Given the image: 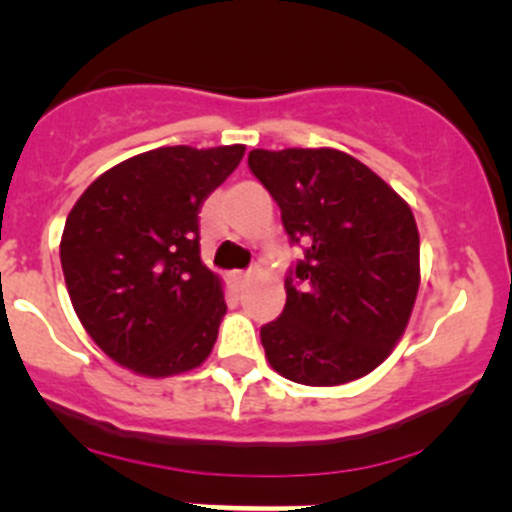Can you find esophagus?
Segmentation results:
<instances>
[{
	"label": "esophagus",
	"mask_w": 512,
	"mask_h": 512,
	"mask_svg": "<svg viewBox=\"0 0 512 512\" xmlns=\"http://www.w3.org/2000/svg\"><path fill=\"white\" fill-rule=\"evenodd\" d=\"M230 280H232V285H235V287H242L247 280H250V272L235 270V272H230Z\"/></svg>",
	"instance_id": "1"
}]
</instances>
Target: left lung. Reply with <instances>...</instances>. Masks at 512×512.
<instances>
[{"label": "left lung", "mask_w": 512, "mask_h": 512, "mask_svg": "<svg viewBox=\"0 0 512 512\" xmlns=\"http://www.w3.org/2000/svg\"><path fill=\"white\" fill-rule=\"evenodd\" d=\"M247 165L304 250L285 280V309L260 329L267 361L304 386L361 379L391 354L414 309V213L374 170L334 148H255Z\"/></svg>", "instance_id": "1"}]
</instances>
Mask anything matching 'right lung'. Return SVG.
Here are the masks:
<instances>
[{
  "mask_svg": "<svg viewBox=\"0 0 512 512\" xmlns=\"http://www.w3.org/2000/svg\"><path fill=\"white\" fill-rule=\"evenodd\" d=\"M245 146H168L113 165L84 190L61 235V270L89 337L141 376L195 369L227 304L200 260L198 213Z\"/></svg>",
  "mask_w": 512,
  "mask_h": 512,
  "instance_id": "add662e5",
  "label": "right lung"
}]
</instances>
